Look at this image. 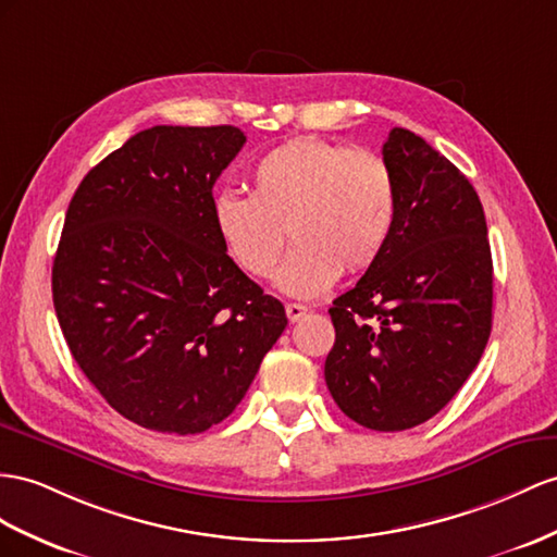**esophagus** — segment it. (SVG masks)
Listing matches in <instances>:
<instances>
[{
	"label": "esophagus",
	"instance_id": "34e87169",
	"mask_svg": "<svg viewBox=\"0 0 557 557\" xmlns=\"http://www.w3.org/2000/svg\"><path fill=\"white\" fill-rule=\"evenodd\" d=\"M306 312H308V308L301 306V304H287V318H289V322H298V320L306 315Z\"/></svg>",
	"mask_w": 557,
	"mask_h": 557
}]
</instances>
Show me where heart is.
Masks as SVG:
<instances>
[{
    "label": "heart",
    "mask_w": 557,
    "mask_h": 557,
    "mask_svg": "<svg viewBox=\"0 0 557 557\" xmlns=\"http://www.w3.org/2000/svg\"><path fill=\"white\" fill-rule=\"evenodd\" d=\"M251 197L223 190L211 221L227 256L247 275L273 273L284 231L294 249L277 273L292 296L330 289L344 270L358 275L386 249L395 223V178L381 154L304 136L268 150L253 164Z\"/></svg>",
    "instance_id": "b5f03b06"
}]
</instances>
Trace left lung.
Returning <instances> with one entry per match:
<instances>
[{"label":"left lung","mask_w":557,"mask_h":557,"mask_svg":"<svg viewBox=\"0 0 557 557\" xmlns=\"http://www.w3.org/2000/svg\"><path fill=\"white\" fill-rule=\"evenodd\" d=\"M397 207L386 249L330 315L324 379L334 403L372 431H407L445 407L492 332L487 221L445 154L395 129L383 143Z\"/></svg>","instance_id":"8db88e82"}]
</instances>
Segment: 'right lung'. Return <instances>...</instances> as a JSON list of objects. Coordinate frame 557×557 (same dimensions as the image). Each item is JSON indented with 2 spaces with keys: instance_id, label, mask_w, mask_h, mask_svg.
<instances>
[{
  "instance_id": "1",
  "label": "right lung",
  "mask_w": 557,
  "mask_h": 557,
  "mask_svg": "<svg viewBox=\"0 0 557 557\" xmlns=\"http://www.w3.org/2000/svg\"><path fill=\"white\" fill-rule=\"evenodd\" d=\"M245 140L227 124L152 126L70 199L55 315L96 391L148 431L195 435L231 417L287 326L211 221L213 183Z\"/></svg>"
}]
</instances>
